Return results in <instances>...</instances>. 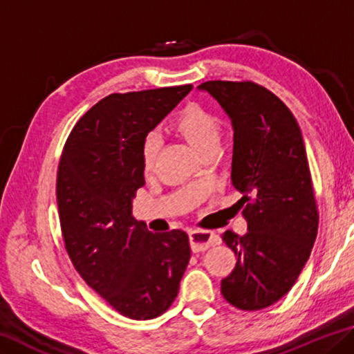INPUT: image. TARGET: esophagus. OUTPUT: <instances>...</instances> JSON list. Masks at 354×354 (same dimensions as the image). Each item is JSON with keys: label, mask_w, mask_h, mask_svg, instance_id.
I'll return each mask as SVG.
<instances>
[{"label": "esophagus", "mask_w": 354, "mask_h": 354, "mask_svg": "<svg viewBox=\"0 0 354 354\" xmlns=\"http://www.w3.org/2000/svg\"><path fill=\"white\" fill-rule=\"evenodd\" d=\"M190 239V248L198 254V252H205L211 248V245H216L221 243V238L217 236L216 233L209 232V230H192L189 233Z\"/></svg>", "instance_id": "1"}]
</instances>
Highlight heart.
Masks as SVG:
<instances>
[{
    "instance_id": "b5f03b06",
    "label": "heart",
    "mask_w": 354,
    "mask_h": 354,
    "mask_svg": "<svg viewBox=\"0 0 354 354\" xmlns=\"http://www.w3.org/2000/svg\"><path fill=\"white\" fill-rule=\"evenodd\" d=\"M173 131L179 133L186 142L203 154L205 151L217 148L222 137L221 120L198 104H190L173 121ZM142 167L145 175H151L156 168L157 154H159V138L154 133L145 137L142 143Z\"/></svg>"
}]
</instances>
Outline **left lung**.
<instances>
[{
    "instance_id": "1",
    "label": "left lung",
    "mask_w": 354,
    "mask_h": 354,
    "mask_svg": "<svg viewBox=\"0 0 354 354\" xmlns=\"http://www.w3.org/2000/svg\"><path fill=\"white\" fill-rule=\"evenodd\" d=\"M234 131L232 184L249 232L222 241L236 266L222 279L221 293L241 310H261L283 298L310 255L318 232V206L298 121L276 94L255 82L201 83Z\"/></svg>"
}]
</instances>
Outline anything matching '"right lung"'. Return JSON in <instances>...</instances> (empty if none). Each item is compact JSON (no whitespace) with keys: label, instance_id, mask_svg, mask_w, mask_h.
Masks as SVG:
<instances>
[{"label":"right lung","instance_id":"obj_1","mask_svg":"<svg viewBox=\"0 0 354 354\" xmlns=\"http://www.w3.org/2000/svg\"><path fill=\"white\" fill-rule=\"evenodd\" d=\"M190 89L110 94L78 120L61 153L56 201L67 255L88 287L132 319L170 308L190 258L186 232L153 233L132 217L145 186L143 140Z\"/></svg>","mask_w":354,"mask_h":354}]
</instances>
